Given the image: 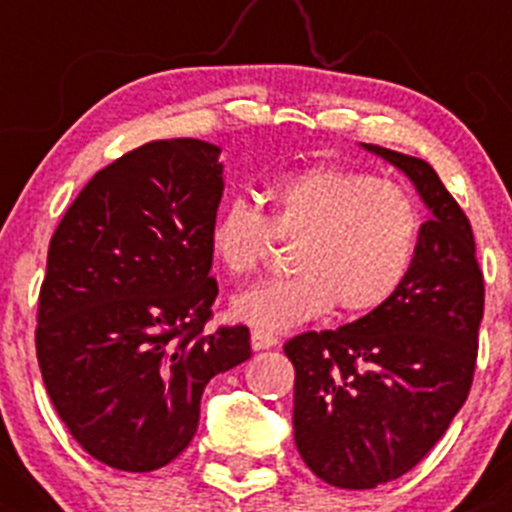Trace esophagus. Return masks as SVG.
<instances>
[{
  "mask_svg": "<svg viewBox=\"0 0 512 512\" xmlns=\"http://www.w3.org/2000/svg\"><path fill=\"white\" fill-rule=\"evenodd\" d=\"M250 344L255 352H262V349H272L277 347V337L272 332H267V329H252V337H250Z\"/></svg>",
  "mask_w": 512,
  "mask_h": 512,
  "instance_id": "34e87169",
  "label": "esophagus"
}]
</instances>
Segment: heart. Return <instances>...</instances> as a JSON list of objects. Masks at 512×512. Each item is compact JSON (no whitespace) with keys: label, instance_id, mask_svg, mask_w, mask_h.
Wrapping results in <instances>:
<instances>
[{"label":"heart","instance_id":"1","mask_svg":"<svg viewBox=\"0 0 512 512\" xmlns=\"http://www.w3.org/2000/svg\"><path fill=\"white\" fill-rule=\"evenodd\" d=\"M260 208L230 200L208 230L210 255L245 280L292 245V277L237 294L232 314L257 329H287L337 304L349 317L386 307L414 270L421 210L414 195L369 170L317 163L262 183Z\"/></svg>","mask_w":512,"mask_h":512}]
</instances>
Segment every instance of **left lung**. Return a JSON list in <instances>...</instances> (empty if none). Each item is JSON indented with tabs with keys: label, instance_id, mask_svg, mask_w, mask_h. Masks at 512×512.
Returning <instances> with one entry per match:
<instances>
[{
	"label": "left lung",
	"instance_id": "8db88e82",
	"mask_svg": "<svg viewBox=\"0 0 512 512\" xmlns=\"http://www.w3.org/2000/svg\"><path fill=\"white\" fill-rule=\"evenodd\" d=\"M366 151L404 170L431 210L414 270L386 307L285 344L294 364V443L309 471L347 490L401 478L466 404L485 285L461 205L426 160Z\"/></svg>",
	"mask_w": 512,
	"mask_h": 512
}]
</instances>
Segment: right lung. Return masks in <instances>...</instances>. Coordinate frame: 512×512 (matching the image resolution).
<instances>
[{
    "mask_svg": "<svg viewBox=\"0 0 512 512\" xmlns=\"http://www.w3.org/2000/svg\"><path fill=\"white\" fill-rule=\"evenodd\" d=\"M218 156L195 138L133 148L98 170L51 235L41 379L76 443L118 471L175 461L198 431L208 381L252 354L245 324L203 332L218 297L208 245Z\"/></svg>",
    "mask_w": 512,
    "mask_h": 512,
    "instance_id": "add662e5",
    "label": "right lung"
}]
</instances>
